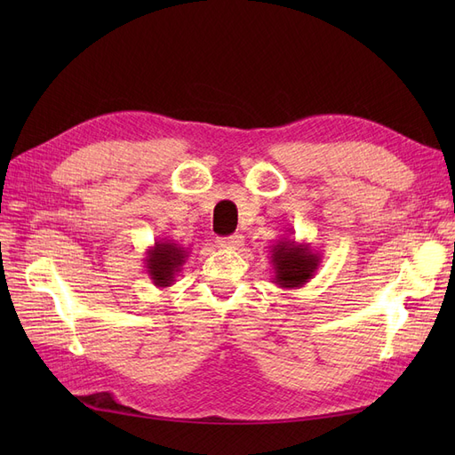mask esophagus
<instances>
[{
  "mask_svg": "<svg viewBox=\"0 0 455 455\" xmlns=\"http://www.w3.org/2000/svg\"><path fill=\"white\" fill-rule=\"evenodd\" d=\"M243 243H244V239H243V235H239V233H235V235H231V237H220L216 241L218 249H239V246H243Z\"/></svg>",
  "mask_w": 455,
  "mask_h": 455,
  "instance_id": "obj_1",
  "label": "esophagus"
}]
</instances>
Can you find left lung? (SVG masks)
Returning <instances> with one entry per match:
<instances>
[{
	"label": "left lung",
	"mask_w": 455,
	"mask_h": 455,
	"mask_svg": "<svg viewBox=\"0 0 455 455\" xmlns=\"http://www.w3.org/2000/svg\"><path fill=\"white\" fill-rule=\"evenodd\" d=\"M269 249L273 283L284 291H294L307 284L321 266V254L315 252L309 243L281 237Z\"/></svg>",
	"instance_id": "8db88e82"
}]
</instances>
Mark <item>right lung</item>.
I'll return each mask as SVG.
<instances>
[{
	"mask_svg": "<svg viewBox=\"0 0 455 455\" xmlns=\"http://www.w3.org/2000/svg\"><path fill=\"white\" fill-rule=\"evenodd\" d=\"M188 251L184 246L176 244L169 239H157L154 246H148L146 251V273L157 288L172 286L176 275L182 271V266L188 259Z\"/></svg>",
	"mask_w": 455,
	"mask_h": 455,
	"instance_id": "1",
	"label": "right lung"
}]
</instances>
